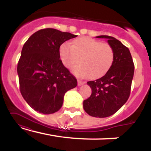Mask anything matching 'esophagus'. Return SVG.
Segmentation results:
<instances>
[{"instance_id":"obj_1","label":"esophagus","mask_w":151,"mask_h":151,"mask_svg":"<svg viewBox=\"0 0 151 151\" xmlns=\"http://www.w3.org/2000/svg\"><path fill=\"white\" fill-rule=\"evenodd\" d=\"M77 82H78V86H81V85H83L84 84H85V81H82L79 79H78Z\"/></svg>"}]
</instances>
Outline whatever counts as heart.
<instances>
[{
	"instance_id": "1",
	"label": "heart",
	"mask_w": 151,
	"mask_h": 151,
	"mask_svg": "<svg viewBox=\"0 0 151 151\" xmlns=\"http://www.w3.org/2000/svg\"><path fill=\"white\" fill-rule=\"evenodd\" d=\"M60 55L63 65L72 69L74 74L82 77L96 79L107 72L114 60V50L108 43H103L90 37H82L74 40L71 45L65 42L60 47Z\"/></svg>"
}]
</instances>
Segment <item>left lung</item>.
I'll return each instance as SVG.
<instances>
[{
    "label": "left lung",
    "instance_id": "left-lung-1",
    "mask_svg": "<svg viewBox=\"0 0 151 151\" xmlns=\"http://www.w3.org/2000/svg\"><path fill=\"white\" fill-rule=\"evenodd\" d=\"M106 38L114 50L113 65L103 77L88 81L91 94L83 102L84 111L93 117L104 118L115 114L127 101L134 74V64L129 48L113 37Z\"/></svg>",
    "mask_w": 151,
    "mask_h": 151
}]
</instances>
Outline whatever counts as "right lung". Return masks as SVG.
<instances>
[{"label":"right lung","mask_w":151,"mask_h":151,"mask_svg":"<svg viewBox=\"0 0 151 151\" xmlns=\"http://www.w3.org/2000/svg\"><path fill=\"white\" fill-rule=\"evenodd\" d=\"M77 36L56 29H42L32 34L22 47L17 67L20 91L36 111L57 112L65 93L77 86V79L60 59L61 45Z\"/></svg>","instance_id":"1"}]
</instances>
